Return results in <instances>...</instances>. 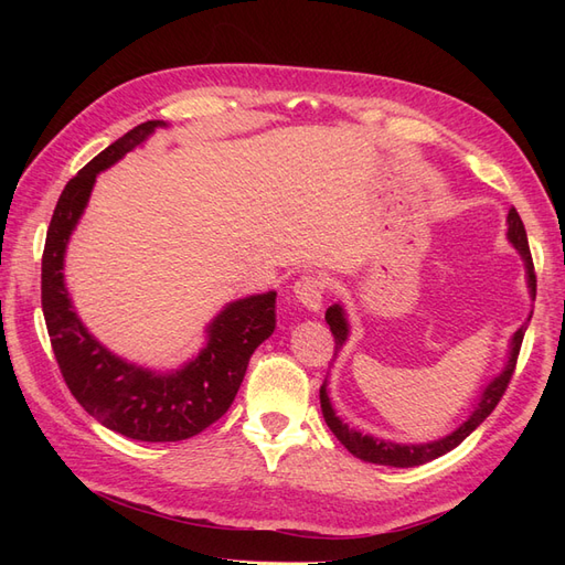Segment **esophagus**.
Here are the masks:
<instances>
[{
    "instance_id": "34e87169",
    "label": "esophagus",
    "mask_w": 565,
    "mask_h": 565,
    "mask_svg": "<svg viewBox=\"0 0 565 565\" xmlns=\"http://www.w3.org/2000/svg\"><path fill=\"white\" fill-rule=\"evenodd\" d=\"M295 297L303 306L306 311L318 313L322 309V297H324V280L320 276H301L295 282Z\"/></svg>"
}]
</instances>
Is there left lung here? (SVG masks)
Listing matches in <instances>:
<instances>
[{
	"label": "left lung",
	"mask_w": 565,
	"mask_h": 565,
	"mask_svg": "<svg viewBox=\"0 0 565 565\" xmlns=\"http://www.w3.org/2000/svg\"><path fill=\"white\" fill-rule=\"evenodd\" d=\"M507 241L514 245V249L521 254L523 259V266H525V282H527V292H530V299L535 301V292H537V278H535V268H533V256H530V247H527V235H525V228H523V221L519 216V212L511 207L509 210V216H507ZM533 316V313H530ZM530 316L527 320L521 324V328L514 332V337H511L509 341V355H507V363L502 367V372L498 374V377H492V382L483 388L481 398H478L473 413L461 422L457 429L448 436H443L438 440H429V443H393V440H384V438H374L370 434H361L358 429H351L349 424L341 422L334 413L332 407V401H330V393H328V380H324V384L320 386V407H322V417L324 422H328L330 431L337 436V440L344 446L351 455H355L358 459L363 461H370V465H382V467H419V465H426V461H431L440 455H446L450 450H455L461 440H465L476 426H481L483 419L492 413L494 407H498L500 398L504 396V391L511 382V374H514L516 370V358H519V351H521V344H523V334H525V328L530 322ZM324 320H328L330 330L334 334V355L341 351V347L347 344L349 339V320H347V311L344 306L341 303H332L328 313H324Z\"/></svg>",
	"instance_id": "obj_1"
}]
</instances>
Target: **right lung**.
<instances>
[{"mask_svg":"<svg viewBox=\"0 0 565 565\" xmlns=\"http://www.w3.org/2000/svg\"><path fill=\"white\" fill-rule=\"evenodd\" d=\"M167 127L162 119L134 127L67 181L46 231L42 311L51 349L77 403L108 429L134 440L172 443L207 429L235 401L249 358L276 330V292L224 306L207 324V344L179 370L156 372L115 355L84 328L65 287V249L87 207L96 177Z\"/></svg>","mask_w":565,"mask_h":565,"instance_id":"1","label":"right lung"}]
</instances>
